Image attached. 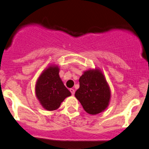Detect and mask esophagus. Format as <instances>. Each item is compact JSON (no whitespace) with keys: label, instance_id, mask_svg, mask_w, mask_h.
I'll use <instances>...</instances> for the list:
<instances>
[{"label":"esophagus","instance_id":"esophagus-1","mask_svg":"<svg viewBox=\"0 0 149 149\" xmlns=\"http://www.w3.org/2000/svg\"><path fill=\"white\" fill-rule=\"evenodd\" d=\"M70 92H71V95H72L73 96V95H74V94H75V90H73V88H71V89H70Z\"/></svg>","mask_w":149,"mask_h":149}]
</instances>
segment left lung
Masks as SVG:
<instances>
[{
    "instance_id": "obj_1",
    "label": "left lung",
    "mask_w": 149,
    "mask_h": 149,
    "mask_svg": "<svg viewBox=\"0 0 149 149\" xmlns=\"http://www.w3.org/2000/svg\"><path fill=\"white\" fill-rule=\"evenodd\" d=\"M80 88L75 97L87 113H100L107 109L111 98V91L103 73L99 69L85 71L79 79Z\"/></svg>"
}]
</instances>
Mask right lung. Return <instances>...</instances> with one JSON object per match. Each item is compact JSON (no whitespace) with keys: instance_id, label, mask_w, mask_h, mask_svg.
Instances as JSON below:
<instances>
[{"instance_id":"obj_1","label":"right lung","mask_w":149,"mask_h":149,"mask_svg":"<svg viewBox=\"0 0 149 149\" xmlns=\"http://www.w3.org/2000/svg\"><path fill=\"white\" fill-rule=\"evenodd\" d=\"M57 66H50L43 71L36 84V95L44 109L54 111L71 95L61 81Z\"/></svg>"}]
</instances>
